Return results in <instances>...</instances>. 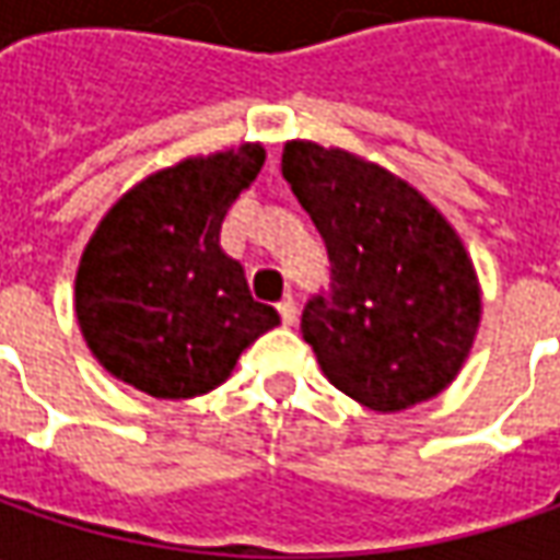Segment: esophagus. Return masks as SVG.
Segmentation results:
<instances>
[{"label": "esophagus", "mask_w": 560, "mask_h": 560, "mask_svg": "<svg viewBox=\"0 0 560 560\" xmlns=\"http://www.w3.org/2000/svg\"><path fill=\"white\" fill-rule=\"evenodd\" d=\"M277 312H280V320L290 327V324H295V317H299V308H295V299L292 295H287L283 302H277Z\"/></svg>", "instance_id": "esophagus-1"}]
</instances>
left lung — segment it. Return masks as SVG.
Here are the masks:
<instances>
[{
    "label": "left lung",
    "instance_id": "obj_1",
    "mask_svg": "<svg viewBox=\"0 0 560 560\" xmlns=\"http://www.w3.org/2000/svg\"><path fill=\"white\" fill-rule=\"evenodd\" d=\"M280 171L330 258V287L302 312L324 376L374 411L442 393L480 324L455 230L415 186L342 149L287 142Z\"/></svg>",
    "mask_w": 560,
    "mask_h": 560
}]
</instances>
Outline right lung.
<instances>
[{"instance_id": "add662e5", "label": "right lung", "mask_w": 560, "mask_h": 560, "mask_svg": "<svg viewBox=\"0 0 560 560\" xmlns=\"http://www.w3.org/2000/svg\"><path fill=\"white\" fill-rule=\"evenodd\" d=\"M261 164L255 142L186 159L105 214L77 270V320L108 374L155 398L202 396L280 324L218 246L226 208Z\"/></svg>"}]
</instances>
